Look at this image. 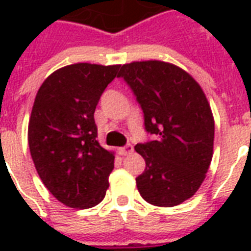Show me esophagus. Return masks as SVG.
Masks as SVG:
<instances>
[{
  "label": "esophagus",
  "mask_w": 251,
  "mask_h": 251,
  "mask_svg": "<svg viewBox=\"0 0 251 251\" xmlns=\"http://www.w3.org/2000/svg\"><path fill=\"white\" fill-rule=\"evenodd\" d=\"M133 151H134V149L131 145H126V146H124V147H121V149H118V153H120L121 156L130 155V153L133 152Z\"/></svg>",
  "instance_id": "obj_1"
}]
</instances>
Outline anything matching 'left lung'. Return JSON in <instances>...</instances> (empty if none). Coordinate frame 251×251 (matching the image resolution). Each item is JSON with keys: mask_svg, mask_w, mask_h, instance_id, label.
Wrapping results in <instances>:
<instances>
[{"mask_svg": "<svg viewBox=\"0 0 251 251\" xmlns=\"http://www.w3.org/2000/svg\"><path fill=\"white\" fill-rule=\"evenodd\" d=\"M117 76L137 96L146 131L157 137L135 146L146 161L138 191L153 206H177L197 193L212 160L215 122L206 95L189 73L163 61L122 65Z\"/></svg>", "mask_w": 251, "mask_h": 251, "instance_id": "left-lung-1", "label": "left lung"}]
</instances>
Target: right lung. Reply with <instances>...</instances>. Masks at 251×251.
I'll return each instance as SVG.
<instances>
[{"label":"right lung","mask_w":251,"mask_h":251,"mask_svg":"<svg viewBox=\"0 0 251 251\" xmlns=\"http://www.w3.org/2000/svg\"><path fill=\"white\" fill-rule=\"evenodd\" d=\"M120 65L73 64L43 82L28 122V146L41 181L57 201L91 208L109 187L114 153L96 141L94 113Z\"/></svg>","instance_id":"obj_1"}]
</instances>
